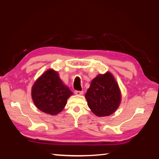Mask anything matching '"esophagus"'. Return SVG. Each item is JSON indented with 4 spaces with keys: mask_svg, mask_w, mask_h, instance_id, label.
<instances>
[{
    "mask_svg": "<svg viewBox=\"0 0 159 159\" xmlns=\"http://www.w3.org/2000/svg\"><path fill=\"white\" fill-rule=\"evenodd\" d=\"M74 93H75L76 95H83V91L75 90V91H74Z\"/></svg>",
    "mask_w": 159,
    "mask_h": 159,
    "instance_id": "1",
    "label": "esophagus"
}]
</instances>
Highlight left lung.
<instances>
[{"mask_svg": "<svg viewBox=\"0 0 159 159\" xmlns=\"http://www.w3.org/2000/svg\"><path fill=\"white\" fill-rule=\"evenodd\" d=\"M85 98L89 109L99 117L113 113L121 100L119 86L109 72L99 74L93 79Z\"/></svg>", "mask_w": 159, "mask_h": 159, "instance_id": "1", "label": "left lung"}]
</instances>
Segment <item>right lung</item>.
Listing matches in <instances>:
<instances>
[{
	"instance_id": "add662e5",
	"label": "right lung",
	"mask_w": 159,
	"mask_h": 159,
	"mask_svg": "<svg viewBox=\"0 0 159 159\" xmlns=\"http://www.w3.org/2000/svg\"><path fill=\"white\" fill-rule=\"evenodd\" d=\"M72 92L64 85L59 74L48 70L38 79L32 88V98L35 106L50 115L60 113Z\"/></svg>"
}]
</instances>
